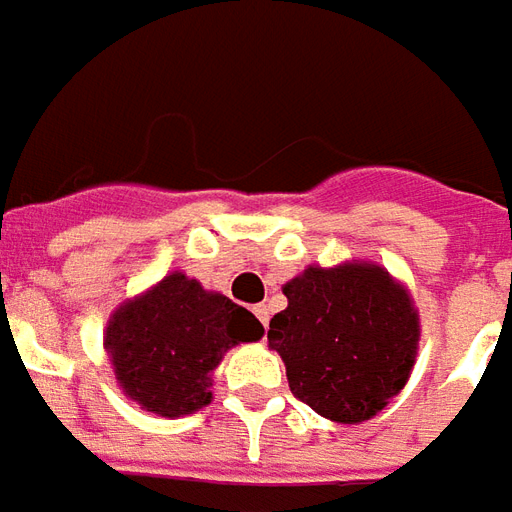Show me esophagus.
Returning <instances> with one entry per match:
<instances>
[{
  "mask_svg": "<svg viewBox=\"0 0 512 512\" xmlns=\"http://www.w3.org/2000/svg\"><path fill=\"white\" fill-rule=\"evenodd\" d=\"M253 314H256V317H259V322H262L264 328H267V322H270V306L259 303V306H253Z\"/></svg>",
  "mask_w": 512,
  "mask_h": 512,
  "instance_id": "obj_1",
  "label": "esophagus"
}]
</instances>
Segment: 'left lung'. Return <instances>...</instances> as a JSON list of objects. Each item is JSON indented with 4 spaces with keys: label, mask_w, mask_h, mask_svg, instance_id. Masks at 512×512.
Masks as SVG:
<instances>
[{
    "label": "left lung",
    "mask_w": 512,
    "mask_h": 512,
    "mask_svg": "<svg viewBox=\"0 0 512 512\" xmlns=\"http://www.w3.org/2000/svg\"><path fill=\"white\" fill-rule=\"evenodd\" d=\"M286 308L267 342L295 397L339 424L378 416L411 378L419 311L408 286L378 262L308 264L284 284Z\"/></svg>",
    "instance_id": "1"
}]
</instances>
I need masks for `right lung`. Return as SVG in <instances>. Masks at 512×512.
Masks as SVG:
<instances>
[{
  "instance_id": "1",
  "label": "right lung",
  "mask_w": 512,
  "mask_h": 512,
  "mask_svg": "<svg viewBox=\"0 0 512 512\" xmlns=\"http://www.w3.org/2000/svg\"><path fill=\"white\" fill-rule=\"evenodd\" d=\"M262 336V322L248 308L173 270L112 311L104 350L129 400L179 419L212 402V372L223 355Z\"/></svg>"
}]
</instances>
